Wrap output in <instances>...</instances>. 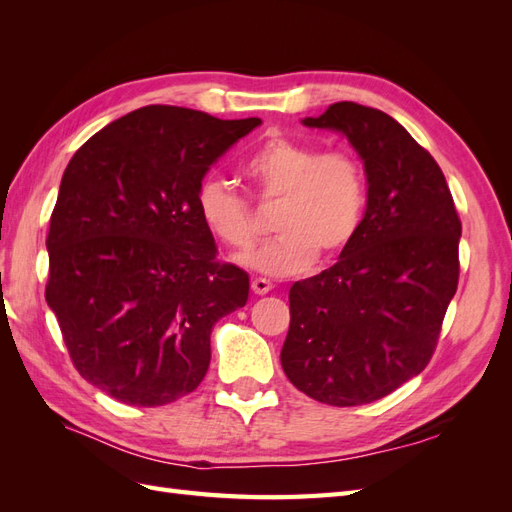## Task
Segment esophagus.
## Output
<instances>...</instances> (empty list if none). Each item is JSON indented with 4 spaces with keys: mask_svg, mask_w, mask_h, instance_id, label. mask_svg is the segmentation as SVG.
<instances>
[{
    "mask_svg": "<svg viewBox=\"0 0 512 512\" xmlns=\"http://www.w3.org/2000/svg\"><path fill=\"white\" fill-rule=\"evenodd\" d=\"M252 290L256 294H267L273 290V284L269 280H265V277H254L252 280Z\"/></svg>",
    "mask_w": 512,
    "mask_h": 512,
    "instance_id": "esophagus-1",
    "label": "esophagus"
}]
</instances>
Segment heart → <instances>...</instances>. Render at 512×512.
<instances>
[{
    "label": "heart",
    "mask_w": 512,
    "mask_h": 512,
    "mask_svg": "<svg viewBox=\"0 0 512 512\" xmlns=\"http://www.w3.org/2000/svg\"><path fill=\"white\" fill-rule=\"evenodd\" d=\"M243 173L260 200H277L271 228L280 235L250 258L265 275L303 273L316 256L333 260L359 235L369 185L361 160L350 151H320L297 138L273 136L247 158ZM196 213L235 252L252 250L260 237L250 203L220 179L198 185Z\"/></svg>",
    "instance_id": "heart-1"
}]
</instances>
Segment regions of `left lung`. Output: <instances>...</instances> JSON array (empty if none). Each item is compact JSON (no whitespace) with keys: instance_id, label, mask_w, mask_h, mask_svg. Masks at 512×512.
I'll return each instance as SVG.
<instances>
[{"instance_id":"obj_1","label":"left lung","mask_w":512,"mask_h":512,"mask_svg":"<svg viewBox=\"0 0 512 512\" xmlns=\"http://www.w3.org/2000/svg\"><path fill=\"white\" fill-rule=\"evenodd\" d=\"M303 123L348 136L365 164L369 203L335 265L290 286L280 359L307 397L363 406L431 361L457 292L461 220L438 162L391 115L335 102Z\"/></svg>"}]
</instances>
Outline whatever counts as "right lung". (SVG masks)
Segmentation results:
<instances>
[{
  "label": "right lung",
  "instance_id": "right-lung-1",
  "mask_svg": "<svg viewBox=\"0 0 512 512\" xmlns=\"http://www.w3.org/2000/svg\"><path fill=\"white\" fill-rule=\"evenodd\" d=\"M258 123L151 104L108 123L66 166L44 297L76 371L121 404L156 408L192 393L209 369L213 324L247 303L250 277L215 258L196 190Z\"/></svg>",
  "mask_w": 512,
  "mask_h": 512
}]
</instances>
